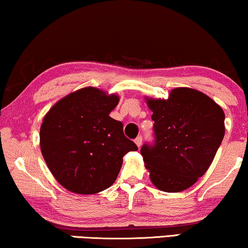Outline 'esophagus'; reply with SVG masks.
I'll list each match as a JSON object with an SVG mask.
<instances>
[{
    "instance_id": "obj_1",
    "label": "esophagus",
    "mask_w": 248,
    "mask_h": 248,
    "mask_svg": "<svg viewBox=\"0 0 248 248\" xmlns=\"http://www.w3.org/2000/svg\"><path fill=\"white\" fill-rule=\"evenodd\" d=\"M135 144L137 145V147H138V148L140 147L141 144H142V138H141V136H138V137L135 139Z\"/></svg>"
}]
</instances>
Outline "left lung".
Instances as JSON below:
<instances>
[{
    "instance_id": "left-lung-1",
    "label": "left lung",
    "mask_w": 248,
    "mask_h": 248,
    "mask_svg": "<svg viewBox=\"0 0 248 248\" xmlns=\"http://www.w3.org/2000/svg\"><path fill=\"white\" fill-rule=\"evenodd\" d=\"M155 144L140 154L151 181L164 192L189 189L207 172L225 136L221 107L200 91L176 88L169 99L146 97Z\"/></svg>"
}]
</instances>
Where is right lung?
I'll return each mask as SVG.
<instances>
[{
  "mask_svg": "<svg viewBox=\"0 0 248 248\" xmlns=\"http://www.w3.org/2000/svg\"><path fill=\"white\" fill-rule=\"evenodd\" d=\"M119 95L88 86L57 101L44 117L40 149L48 169L66 190L94 194L116 181L128 152L137 151L124 125L109 114Z\"/></svg>",
  "mask_w": 248,
  "mask_h": 248,
  "instance_id": "1",
  "label": "right lung"
}]
</instances>
